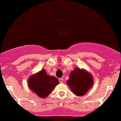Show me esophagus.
I'll return each instance as SVG.
<instances>
[{
  "label": "esophagus",
  "mask_w": 121,
  "mask_h": 121,
  "mask_svg": "<svg viewBox=\"0 0 121 121\" xmlns=\"http://www.w3.org/2000/svg\"><path fill=\"white\" fill-rule=\"evenodd\" d=\"M59 82H60V83H62V82H63V79L62 78H60L59 79Z\"/></svg>",
  "instance_id": "esophagus-1"
}]
</instances>
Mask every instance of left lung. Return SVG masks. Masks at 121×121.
<instances>
[{
  "label": "left lung",
  "instance_id": "left-lung-1",
  "mask_svg": "<svg viewBox=\"0 0 121 121\" xmlns=\"http://www.w3.org/2000/svg\"><path fill=\"white\" fill-rule=\"evenodd\" d=\"M66 83L76 95L82 96L93 86V78L86 70L76 68L71 71Z\"/></svg>",
  "mask_w": 121,
  "mask_h": 121
}]
</instances>
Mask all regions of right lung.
<instances>
[{
	"label": "right lung",
	"instance_id": "1",
	"mask_svg": "<svg viewBox=\"0 0 121 121\" xmlns=\"http://www.w3.org/2000/svg\"><path fill=\"white\" fill-rule=\"evenodd\" d=\"M59 83L56 78L48 74L44 69L32 74L28 80L29 89L43 99L47 97Z\"/></svg>",
	"mask_w": 121,
	"mask_h": 121
}]
</instances>
